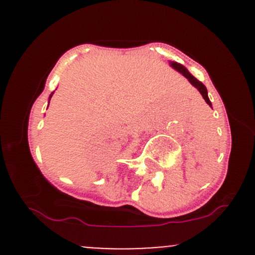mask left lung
Masks as SVG:
<instances>
[{
	"instance_id": "1",
	"label": "left lung",
	"mask_w": 255,
	"mask_h": 255,
	"mask_svg": "<svg viewBox=\"0 0 255 255\" xmlns=\"http://www.w3.org/2000/svg\"><path fill=\"white\" fill-rule=\"evenodd\" d=\"M171 66H173L174 69H175V70H177L179 71V73H181L182 75L185 76V78L186 79H189V81L191 82L192 85H194L195 87H196L197 90H199L200 92H201V95H202V97H204V100L205 101L207 102V105H210L211 106V101H210V99H208V96H207V89H206V86H205L204 84H202L201 81H199V80H197L196 78H194V76L191 75V74L189 73V71H187V69L185 68V66H182L181 64H177V63H171L170 64ZM212 107V106H211Z\"/></svg>"
}]
</instances>
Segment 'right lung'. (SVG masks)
I'll list each match as a JSON object with an SVG mask.
<instances>
[{
    "mask_svg": "<svg viewBox=\"0 0 255 255\" xmlns=\"http://www.w3.org/2000/svg\"><path fill=\"white\" fill-rule=\"evenodd\" d=\"M51 95H53V94H51ZM51 95H50V97H49V101H50V99H51Z\"/></svg>",
    "mask_w": 255,
    "mask_h": 255,
    "instance_id": "1",
    "label": "right lung"
}]
</instances>
